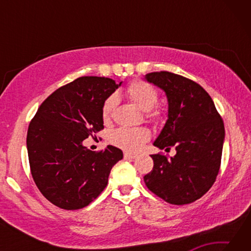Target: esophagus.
Instances as JSON below:
<instances>
[{
	"instance_id": "34e87169",
	"label": "esophagus",
	"mask_w": 251,
	"mask_h": 251,
	"mask_svg": "<svg viewBox=\"0 0 251 251\" xmlns=\"http://www.w3.org/2000/svg\"><path fill=\"white\" fill-rule=\"evenodd\" d=\"M137 155L135 154H130V152H124V158L125 159H135Z\"/></svg>"
}]
</instances>
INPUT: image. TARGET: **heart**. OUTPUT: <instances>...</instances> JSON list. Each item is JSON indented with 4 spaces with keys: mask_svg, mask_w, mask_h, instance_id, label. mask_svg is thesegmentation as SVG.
Listing matches in <instances>:
<instances>
[{
    "mask_svg": "<svg viewBox=\"0 0 251 251\" xmlns=\"http://www.w3.org/2000/svg\"><path fill=\"white\" fill-rule=\"evenodd\" d=\"M126 95L143 112H151L158 100V94L154 87L145 82L136 80L127 87ZM118 103L116 95H110L104 101L101 107V117L107 122L112 117ZM152 118H159V110L148 114ZM150 138V131L145 128H129L121 127L114 130L110 135V141L118 147L128 151H136L143 146V144Z\"/></svg>",
    "mask_w": 251,
    "mask_h": 251,
    "instance_id": "b5f03b06",
    "label": "heart"
}]
</instances>
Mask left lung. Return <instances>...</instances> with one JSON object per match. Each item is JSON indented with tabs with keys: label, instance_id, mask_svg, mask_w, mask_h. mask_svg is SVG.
<instances>
[{
	"label": "left lung",
	"instance_id": "left-lung-1",
	"mask_svg": "<svg viewBox=\"0 0 251 251\" xmlns=\"http://www.w3.org/2000/svg\"><path fill=\"white\" fill-rule=\"evenodd\" d=\"M166 94L167 121L154 146L176 155H151L152 171L144 180L151 192L173 205L203 196L216 180L222 161L225 127L209 94L201 85L169 72L145 75Z\"/></svg>",
	"mask_w": 251,
	"mask_h": 251
}]
</instances>
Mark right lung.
Returning a JSON list of instances; mask_svg holds the SVG:
<instances>
[{
	"label": "right lung",
	"mask_w": 251,
	"mask_h": 251,
	"mask_svg": "<svg viewBox=\"0 0 251 251\" xmlns=\"http://www.w3.org/2000/svg\"><path fill=\"white\" fill-rule=\"evenodd\" d=\"M122 83L97 76L76 78L50 94L29 123L26 147L32 176L53 205L66 210L87 206L123 159V151L112 145L99 152L83 145L104 128L101 107Z\"/></svg>",
	"instance_id": "1"
}]
</instances>
